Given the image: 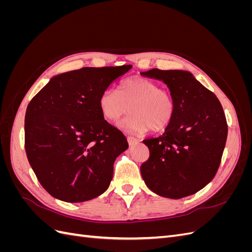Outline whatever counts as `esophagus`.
Instances as JSON below:
<instances>
[{
	"instance_id": "obj_1",
	"label": "esophagus",
	"mask_w": 252,
	"mask_h": 252,
	"mask_svg": "<svg viewBox=\"0 0 252 252\" xmlns=\"http://www.w3.org/2000/svg\"><path fill=\"white\" fill-rule=\"evenodd\" d=\"M127 141H128L129 146H134V145L139 144V142H140L139 139L133 138V136H127Z\"/></svg>"
}]
</instances>
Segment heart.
<instances>
[{"label":"heart","instance_id":"obj_1","mask_svg":"<svg viewBox=\"0 0 252 252\" xmlns=\"http://www.w3.org/2000/svg\"><path fill=\"white\" fill-rule=\"evenodd\" d=\"M98 107L104 119L112 123L130 110L131 113L119 126L131 133H144L149 129L164 130L177 110L168 90L158 88L156 82L142 77L124 80L118 90L105 89L98 98Z\"/></svg>","mask_w":252,"mask_h":252}]
</instances>
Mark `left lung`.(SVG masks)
<instances>
[{
	"instance_id": "1",
	"label": "left lung",
	"mask_w": 252,
	"mask_h": 252,
	"mask_svg": "<svg viewBox=\"0 0 252 252\" xmlns=\"http://www.w3.org/2000/svg\"><path fill=\"white\" fill-rule=\"evenodd\" d=\"M163 81L177 110L165 132L144 140L149 158L141 166L145 184L158 195L182 199L199 191L219 169L227 140V122L216 94L186 70L141 73Z\"/></svg>"
}]
</instances>
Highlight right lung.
<instances>
[{
    "label": "right lung",
    "instance_id": "add662e5",
    "mask_svg": "<svg viewBox=\"0 0 252 252\" xmlns=\"http://www.w3.org/2000/svg\"><path fill=\"white\" fill-rule=\"evenodd\" d=\"M131 67H84L61 73L28 104L26 155L41 185L56 199L81 203L109 187L113 163L128 143L104 120L98 98Z\"/></svg>",
    "mask_w": 252,
    "mask_h": 252
}]
</instances>
